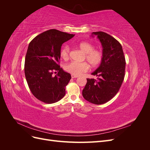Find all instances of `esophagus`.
<instances>
[{"label":"esophagus","mask_w":150,"mask_h":150,"mask_svg":"<svg viewBox=\"0 0 150 150\" xmlns=\"http://www.w3.org/2000/svg\"><path fill=\"white\" fill-rule=\"evenodd\" d=\"M71 77H72V78H78V76H76L74 74H71Z\"/></svg>","instance_id":"esophagus-1"}]
</instances>
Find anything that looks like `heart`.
<instances>
[{
	"instance_id": "b5f03b06",
	"label": "heart",
	"mask_w": 150,
	"mask_h": 150,
	"mask_svg": "<svg viewBox=\"0 0 150 150\" xmlns=\"http://www.w3.org/2000/svg\"><path fill=\"white\" fill-rule=\"evenodd\" d=\"M78 47L84 54V59L87 61L91 67H97L101 64L103 54L99 50L94 49V45L86 41H82L78 44ZM70 49L68 46H65L61 51V56L66 59L69 55ZM89 69V65L86 62H71L65 66V70L72 74L76 76L81 75Z\"/></svg>"
}]
</instances>
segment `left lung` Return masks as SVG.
<instances>
[{"label": "left lung", "mask_w": 150, "mask_h": 150, "mask_svg": "<svg viewBox=\"0 0 150 150\" xmlns=\"http://www.w3.org/2000/svg\"><path fill=\"white\" fill-rule=\"evenodd\" d=\"M103 47L101 63L91 74L97 79H87L83 96L86 101L94 104H102L111 99L118 92L124 80L125 57L121 44L111 35L104 32H94Z\"/></svg>", "instance_id": "left-lung-1"}]
</instances>
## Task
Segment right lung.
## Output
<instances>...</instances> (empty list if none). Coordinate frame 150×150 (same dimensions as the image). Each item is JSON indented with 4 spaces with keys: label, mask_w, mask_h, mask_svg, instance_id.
Masks as SVG:
<instances>
[{
    "label": "right lung",
    "mask_w": 150,
    "mask_h": 150,
    "mask_svg": "<svg viewBox=\"0 0 150 150\" xmlns=\"http://www.w3.org/2000/svg\"><path fill=\"white\" fill-rule=\"evenodd\" d=\"M74 34L50 29L36 36L29 43L25 58L24 72L34 96L45 103H56L64 96L69 73L58 64L62 44ZM58 72L53 76V72Z\"/></svg>",
    "instance_id": "add662e5"
}]
</instances>
